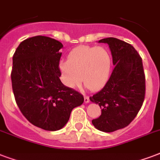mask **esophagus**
Here are the masks:
<instances>
[{
    "mask_svg": "<svg viewBox=\"0 0 160 160\" xmlns=\"http://www.w3.org/2000/svg\"><path fill=\"white\" fill-rule=\"evenodd\" d=\"M90 99L89 97L88 96H84V103L85 104H88V103H89Z\"/></svg>",
    "mask_w": 160,
    "mask_h": 160,
    "instance_id": "1",
    "label": "esophagus"
}]
</instances>
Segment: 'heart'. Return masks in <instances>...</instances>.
I'll return each instance as SVG.
<instances>
[{
  "label": "heart",
  "instance_id": "heart-1",
  "mask_svg": "<svg viewBox=\"0 0 160 160\" xmlns=\"http://www.w3.org/2000/svg\"><path fill=\"white\" fill-rule=\"evenodd\" d=\"M112 58L110 51L104 47L82 45L68 55L67 62L60 63L65 84L75 88L82 81L91 90L104 87L110 78Z\"/></svg>",
  "mask_w": 160,
  "mask_h": 160
}]
</instances>
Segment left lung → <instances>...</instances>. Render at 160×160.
<instances>
[{
    "label": "left lung",
    "mask_w": 160,
    "mask_h": 160,
    "mask_svg": "<svg viewBox=\"0 0 160 160\" xmlns=\"http://www.w3.org/2000/svg\"><path fill=\"white\" fill-rule=\"evenodd\" d=\"M98 43L109 44L115 67L104 87L89 98L101 109V116L92 123L98 130L112 132L127 127L141 109L145 74L141 56L132 45L116 38Z\"/></svg>",
    "instance_id": "8db88e82"
}]
</instances>
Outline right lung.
<instances>
[{"label": "right lung", "instance_id": "add662e5", "mask_svg": "<svg viewBox=\"0 0 160 160\" xmlns=\"http://www.w3.org/2000/svg\"><path fill=\"white\" fill-rule=\"evenodd\" d=\"M60 41L34 36L20 43L12 57L11 73L15 100L25 118L46 131L62 129L73 108L81 105V93L60 79Z\"/></svg>", "mask_w": 160, "mask_h": 160}]
</instances>
